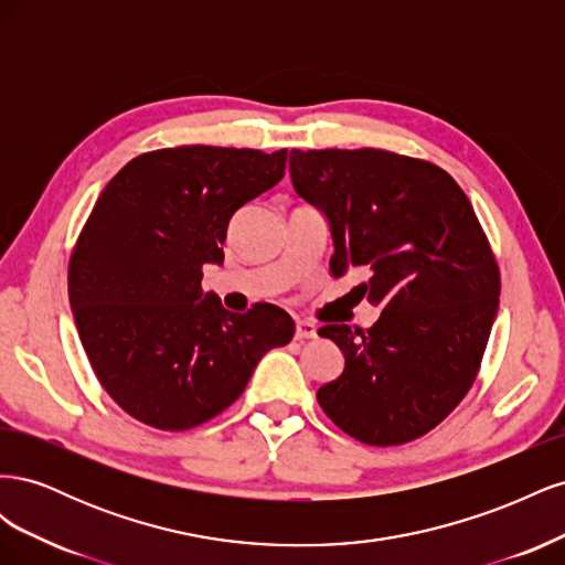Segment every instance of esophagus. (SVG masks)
<instances>
[{
	"instance_id": "obj_1",
	"label": "esophagus",
	"mask_w": 565,
	"mask_h": 565,
	"mask_svg": "<svg viewBox=\"0 0 565 565\" xmlns=\"http://www.w3.org/2000/svg\"><path fill=\"white\" fill-rule=\"evenodd\" d=\"M295 337L301 341V339H316L318 337V328L313 322H306V320H299L297 322V332Z\"/></svg>"
}]
</instances>
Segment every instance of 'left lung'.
I'll list each match as a JSON object with an SVG mask.
<instances>
[{"label":"left lung","instance_id":"left-lung-1","mask_svg":"<svg viewBox=\"0 0 565 565\" xmlns=\"http://www.w3.org/2000/svg\"><path fill=\"white\" fill-rule=\"evenodd\" d=\"M295 191L330 221V268L367 270L361 299L380 306L370 330H318L344 372L318 388L341 431L367 446L429 434L467 396L500 306V268L457 181L391 150H292Z\"/></svg>","mask_w":565,"mask_h":565}]
</instances>
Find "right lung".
Returning <instances> with one entry per match:
<instances>
[{"label": "right lung", "instance_id": "obj_1", "mask_svg": "<svg viewBox=\"0 0 565 565\" xmlns=\"http://www.w3.org/2000/svg\"><path fill=\"white\" fill-rule=\"evenodd\" d=\"M287 150L179 146L127 162L98 195L67 266V297L108 396L152 429L185 431L241 398L256 363L289 344L273 303L231 313L202 289L231 216L285 177Z\"/></svg>", "mask_w": 565, "mask_h": 565}]
</instances>
